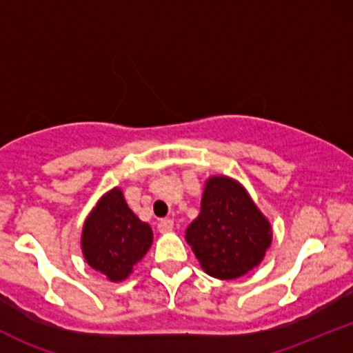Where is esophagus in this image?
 Listing matches in <instances>:
<instances>
[{
	"instance_id": "34e87169",
	"label": "esophagus",
	"mask_w": 353,
	"mask_h": 353,
	"mask_svg": "<svg viewBox=\"0 0 353 353\" xmlns=\"http://www.w3.org/2000/svg\"><path fill=\"white\" fill-rule=\"evenodd\" d=\"M174 229V221L172 219H163V221L157 224V230H159L161 234H165V232H171Z\"/></svg>"
}]
</instances>
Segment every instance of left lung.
<instances>
[{
    "instance_id": "obj_1",
    "label": "left lung",
    "mask_w": 353,
    "mask_h": 353,
    "mask_svg": "<svg viewBox=\"0 0 353 353\" xmlns=\"http://www.w3.org/2000/svg\"><path fill=\"white\" fill-rule=\"evenodd\" d=\"M185 241L210 277L237 279L264 261L272 228L241 182L229 176L205 181L199 216Z\"/></svg>"
}]
</instances>
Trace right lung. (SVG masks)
Returning a JSON list of instances; mask_svg holds the SVG:
<instances>
[{"mask_svg":"<svg viewBox=\"0 0 353 353\" xmlns=\"http://www.w3.org/2000/svg\"><path fill=\"white\" fill-rule=\"evenodd\" d=\"M152 229L129 209L123 190H108L86 217L81 250L89 267L123 282L152 245Z\"/></svg>","mask_w":353,"mask_h":353,"instance_id":"add662e5","label":"right lung"}]
</instances>
